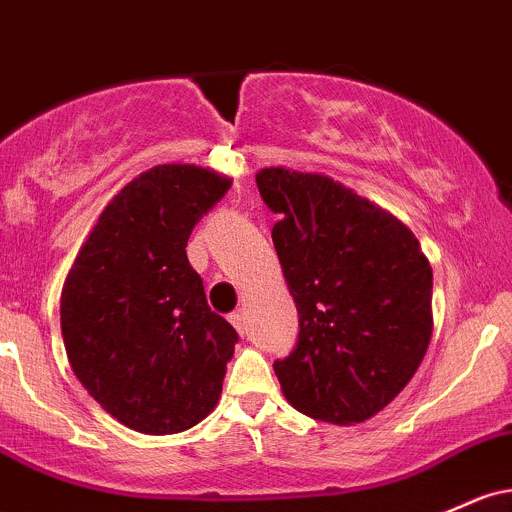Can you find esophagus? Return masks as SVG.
Instances as JSON below:
<instances>
[{
	"label": "esophagus",
	"instance_id": "1",
	"mask_svg": "<svg viewBox=\"0 0 512 512\" xmlns=\"http://www.w3.org/2000/svg\"><path fill=\"white\" fill-rule=\"evenodd\" d=\"M228 320H230V323H233V328H235V330H238V333H240V335H243V333H245V330H247V325H245V316H243V311H235V313H230V316H228Z\"/></svg>",
	"mask_w": 512,
	"mask_h": 512
}]
</instances>
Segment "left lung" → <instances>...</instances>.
I'll return each instance as SVG.
<instances>
[{"label":"left lung","instance_id":"obj_1","mask_svg":"<svg viewBox=\"0 0 512 512\" xmlns=\"http://www.w3.org/2000/svg\"><path fill=\"white\" fill-rule=\"evenodd\" d=\"M257 189L299 311L274 362L286 401L316 420L364 423L406 389L432 335V269L393 213L328 174L265 167Z\"/></svg>","mask_w":512,"mask_h":512}]
</instances>
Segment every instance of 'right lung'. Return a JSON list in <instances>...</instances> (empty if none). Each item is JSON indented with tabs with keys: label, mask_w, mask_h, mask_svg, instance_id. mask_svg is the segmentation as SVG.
<instances>
[{
	"label": "right lung",
	"mask_w": 512,
	"mask_h": 512,
	"mask_svg": "<svg viewBox=\"0 0 512 512\" xmlns=\"http://www.w3.org/2000/svg\"><path fill=\"white\" fill-rule=\"evenodd\" d=\"M230 182L199 165L138 174L106 204L67 272L60 328L72 372L136 432H184L221 398L238 333L206 303L187 240Z\"/></svg>",
	"instance_id": "right-lung-1"
}]
</instances>
